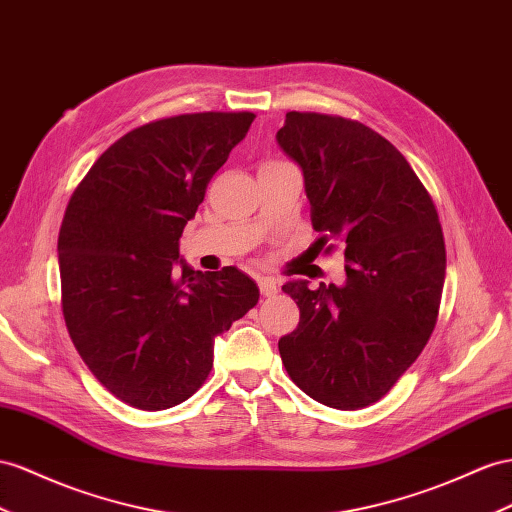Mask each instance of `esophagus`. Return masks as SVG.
Here are the masks:
<instances>
[{"mask_svg": "<svg viewBox=\"0 0 512 512\" xmlns=\"http://www.w3.org/2000/svg\"><path fill=\"white\" fill-rule=\"evenodd\" d=\"M257 285H259V292L264 294V296H274V294L279 292L277 281L270 279V277H261V279L257 281Z\"/></svg>", "mask_w": 512, "mask_h": 512, "instance_id": "34e87169", "label": "esophagus"}]
</instances>
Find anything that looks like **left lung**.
Instances as JSON below:
<instances>
[{"label": "left lung", "mask_w": 512, "mask_h": 512, "mask_svg": "<svg viewBox=\"0 0 512 512\" xmlns=\"http://www.w3.org/2000/svg\"><path fill=\"white\" fill-rule=\"evenodd\" d=\"M277 140L303 168L320 248H346V285L283 292L300 309L279 339L287 374L339 411L381 400L424 350L439 318L445 242L437 207L406 157L344 116L287 112Z\"/></svg>", "instance_id": "1"}]
</instances>
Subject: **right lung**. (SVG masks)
<instances>
[{
	"instance_id": "1",
	"label": "right lung",
	"mask_w": 512,
	"mask_h": 512,
	"mask_svg": "<svg viewBox=\"0 0 512 512\" xmlns=\"http://www.w3.org/2000/svg\"><path fill=\"white\" fill-rule=\"evenodd\" d=\"M253 121L196 112L140 125L71 194L58 235L64 322L97 381L136 409L188 400L212 372L216 335L257 305L238 268L175 266L183 227Z\"/></svg>"
}]
</instances>
